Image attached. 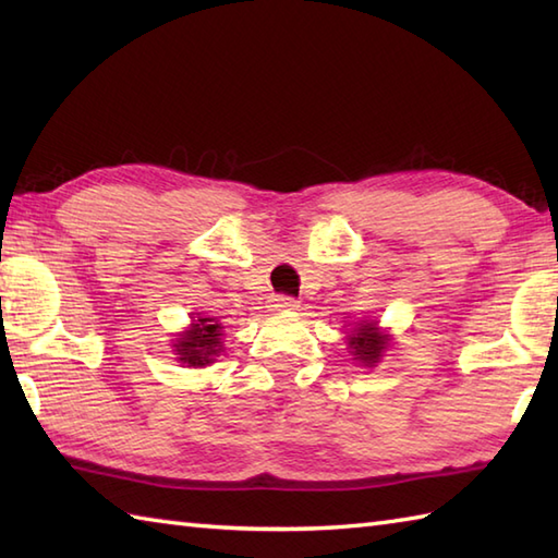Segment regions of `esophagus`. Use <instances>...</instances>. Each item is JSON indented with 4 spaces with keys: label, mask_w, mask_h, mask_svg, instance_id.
<instances>
[{
    "label": "esophagus",
    "mask_w": 558,
    "mask_h": 558,
    "mask_svg": "<svg viewBox=\"0 0 558 558\" xmlns=\"http://www.w3.org/2000/svg\"><path fill=\"white\" fill-rule=\"evenodd\" d=\"M270 306H272V312H292V310H298V300L288 298V294H278V298L270 300Z\"/></svg>",
    "instance_id": "34e87169"
}]
</instances>
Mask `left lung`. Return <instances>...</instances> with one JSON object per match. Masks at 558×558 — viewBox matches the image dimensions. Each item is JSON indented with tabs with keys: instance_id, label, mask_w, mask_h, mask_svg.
<instances>
[{
	"instance_id": "left-lung-1",
	"label": "left lung",
	"mask_w": 558,
	"mask_h": 558,
	"mask_svg": "<svg viewBox=\"0 0 558 558\" xmlns=\"http://www.w3.org/2000/svg\"><path fill=\"white\" fill-rule=\"evenodd\" d=\"M348 340H350L348 345L352 352V360H357L364 366H374L376 362H381L390 342V338L378 330L376 322H360L354 326Z\"/></svg>"
}]
</instances>
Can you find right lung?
Here are the masks:
<instances>
[{
	"mask_svg": "<svg viewBox=\"0 0 558 558\" xmlns=\"http://www.w3.org/2000/svg\"><path fill=\"white\" fill-rule=\"evenodd\" d=\"M220 324L216 318H196V324L189 326V330L180 333L172 342L177 360L189 366H206L218 357L222 345H220Z\"/></svg>",
	"mask_w": 558,
	"mask_h": 558,
	"instance_id": "right-lung-1",
	"label": "right lung"
}]
</instances>
